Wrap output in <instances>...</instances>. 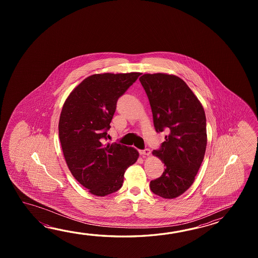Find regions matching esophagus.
Here are the masks:
<instances>
[{
  "label": "esophagus",
  "instance_id": "34e87169",
  "mask_svg": "<svg viewBox=\"0 0 258 258\" xmlns=\"http://www.w3.org/2000/svg\"><path fill=\"white\" fill-rule=\"evenodd\" d=\"M139 152H140V154L143 155V156H149V155L151 154V151H150L149 148H146V149H144V150H140Z\"/></svg>",
  "mask_w": 258,
  "mask_h": 258
}]
</instances>
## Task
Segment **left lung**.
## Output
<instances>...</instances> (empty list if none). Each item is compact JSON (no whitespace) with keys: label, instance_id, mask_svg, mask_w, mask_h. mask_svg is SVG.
Instances as JSON below:
<instances>
[{"label":"left lung","instance_id":"obj_1","mask_svg":"<svg viewBox=\"0 0 258 258\" xmlns=\"http://www.w3.org/2000/svg\"><path fill=\"white\" fill-rule=\"evenodd\" d=\"M139 80L148 95L156 131L168 133L160 148L152 152L166 168L150 181V189L160 198H178L192 185L205 157V110L180 77L158 73L145 74Z\"/></svg>","mask_w":258,"mask_h":258}]
</instances>
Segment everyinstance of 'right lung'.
I'll return each mask as SVG.
<instances>
[{
	"mask_svg": "<svg viewBox=\"0 0 258 258\" xmlns=\"http://www.w3.org/2000/svg\"><path fill=\"white\" fill-rule=\"evenodd\" d=\"M140 73L96 74L72 91L62 106L59 137L66 164L77 181L97 197L118 191L136 163L137 149L106 143L117 100Z\"/></svg>",
	"mask_w": 258,
	"mask_h": 258,
	"instance_id": "1",
	"label": "right lung"
}]
</instances>
